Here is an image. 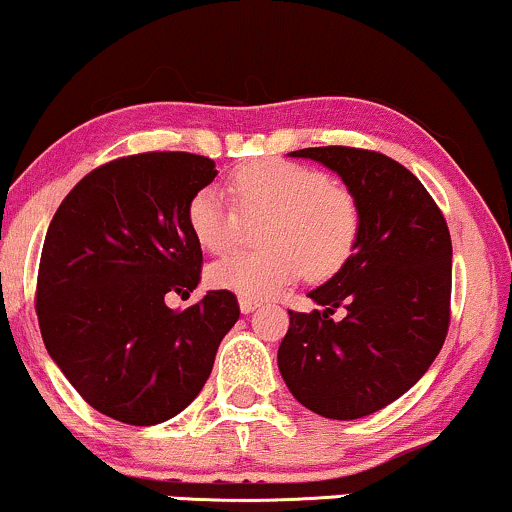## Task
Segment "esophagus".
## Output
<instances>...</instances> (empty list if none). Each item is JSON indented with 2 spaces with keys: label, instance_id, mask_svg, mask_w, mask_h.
<instances>
[{
  "label": "esophagus",
  "instance_id": "esophagus-1",
  "mask_svg": "<svg viewBox=\"0 0 512 512\" xmlns=\"http://www.w3.org/2000/svg\"><path fill=\"white\" fill-rule=\"evenodd\" d=\"M238 305H240V312H243V315H250V312H255L257 307H260L257 300H248V298H240Z\"/></svg>",
  "mask_w": 512,
  "mask_h": 512
}]
</instances>
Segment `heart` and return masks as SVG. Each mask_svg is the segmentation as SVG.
I'll list each match as a JSON object with an SVG mask.
<instances>
[{
    "label": "heart",
    "instance_id": "obj_1",
    "mask_svg": "<svg viewBox=\"0 0 512 512\" xmlns=\"http://www.w3.org/2000/svg\"><path fill=\"white\" fill-rule=\"evenodd\" d=\"M231 190L248 221L267 219L262 252H236L214 262L207 281L238 298L267 300L307 274L324 281L341 272L360 238V207L346 188L312 166L260 159L240 166ZM188 229L200 248L224 252L236 243L240 215L217 188L188 202Z\"/></svg>",
    "mask_w": 512,
    "mask_h": 512
}]
</instances>
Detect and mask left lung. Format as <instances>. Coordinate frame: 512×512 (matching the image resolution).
<instances>
[{"instance_id":"left-lung-1","label":"left lung","mask_w":512,"mask_h":512,"mask_svg":"<svg viewBox=\"0 0 512 512\" xmlns=\"http://www.w3.org/2000/svg\"><path fill=\"white\" fill-rule=\"evenodd\" d=\"M360 207V238L341 272L307 293L324 310L288 312L279 372L300 405L360 420L410 391L446 341L453 248L432 195L403 164L355 147H305ZM347 317L330 319L336 306Z\"/></svg>"}]
</instances>
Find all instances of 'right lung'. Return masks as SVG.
<instances>
[{
	"label": "right lung",
	"instance_id": "obj_1",
	"mask_svg": "<svg viewBox=\"0 0 512 512\" xmlns=\"http://www.w3.org/2000/svg\"><path fill=\"white\" fill-rule=\"evenodd\" d=\"M217 176L209 157L145 152L90 171L64 197L38 272V322L49 357L85 403L152 427L186 410L238 322L236 295L207 291L186 310L202 250L188 202Z\"/></svg>",
	"mask_w": 512,
	"mask_h": 512
}]
</instances>
